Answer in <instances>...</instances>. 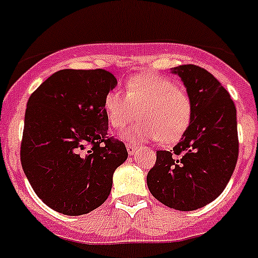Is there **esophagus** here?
<instances>
[{
    "label": "esophagus",
    "instance_id": "obj_1",
    "mask_svg": "<svg viewBox=\"0 0 258 258\" xmlns=\"http://www.w3.org/2000/svg\"><path fill=\"white\" fill-rule=\"evenodd\" d=\"M127 151H128V155H134V153L138 151V146H135V144H127Z\"/></svg>",
    "mask_w": 258,
    "mask_h": 258
}]
</instances>
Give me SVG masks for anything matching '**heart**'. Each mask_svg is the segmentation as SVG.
I'll return each mask as SVG.
<instances>
[{"label": "heart", "mask_w": 258, "mask_h": 258, "mask_svg": "<svg viewBox=\"0 0 258 258\" xmlns=\"http://www.w3.org/2000/svg\"><path fill=\"white\" fill-rule=\"evenodd\" d=\"M109 123L123 130L135 120L138 110L142 122L122 134L128 142L160 140L174 143L187 131L192 118L191 98L186 90L156 72L136 75L127 81V93L115 89L103 102Z\"/></svg>", "instance_id": "1"}]
</instances>
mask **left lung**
Masks as SVG:
<instances>
[{"label":"left lung","mask_w":258,"mask_h":258,"mask_svg":"<svg viewBox=\"0 0 258 258\" xmlns=\"http://www.w3.org/2000/svg\"><path fill=\"white\" fill-rule=\"evenodd\" d=\"M191 98L189 128L172 151H157L147 185L157 201L179 211L206 206L222 194L239 156L236 107L229 93L206 69L172 68Z\"/></svg>","instance_id":"obj_1"}]
</instances>
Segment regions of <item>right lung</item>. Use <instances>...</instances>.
<instances>
[{
    "label": "right lung",
    "mask_w": 258,
    "mask_h": 258,
    "mask_svg": "<svg viewBox=\"0 0 258 258\" xmlns=\"http://www.w3.org/2000/svg\"><path fill=\"white\" fill-rule=\"evenodd\" d=\"M116 84L105 69H61L27 101L23 172L36 196L57 213L77 216L101 206L112 174L127 160L124 144L107 136L103 107Z\"/></svg>",
    "instance_id": "add662e5"
}]
</instances>
